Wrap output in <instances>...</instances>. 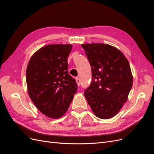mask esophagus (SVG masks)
I'll list each match as a JSON object with an SVG mask.
<instances>
[{
    "label": "esophagus",
    "instance_id": "obj_1",
    "mask_svg": "<svg viewBox=\"0 0 154 154\" xmlns=\"http://www.w3.org/2000/svg\"><path fill=\"white\" fill-rule=\"evenodd\" d=\"M76 83H77L78 85V86H80V83H81L80 79V78H76Z\"/></svg>",
    "mask_w": 154,
    "mask_h": 154
}]
</instances>
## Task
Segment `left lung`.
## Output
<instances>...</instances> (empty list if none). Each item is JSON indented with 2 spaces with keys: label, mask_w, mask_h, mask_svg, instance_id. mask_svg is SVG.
<instances>
[{
  "label": "left lung",
  "mask_w": 154,
  "mask_h": 154,
  "mask_svg": "<svg viewBox=\"0 0 154 154\" xmlns=\"http://www.w3.org/2000/svg\"><path fill=\"white\" fill-rule=\"evenodd\" d=\"M91 66L92 82L84 95L94 114L112 118L127 100L133 78L128 60L119 50L104 44H82Z\"/></svg>",
  "instance_id": "8db88e82"
}]
</instances>
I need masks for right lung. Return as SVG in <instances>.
<instances>
[{"label":"right lung","instance_id":"right-lung-1","mask_svg":"<svg viewBox=\"0 0 154 154\" xmlns=\"http://www.w3.org/2000/svg\"><path fill=\"white\" fill-rule=\"evenodd\" d=\"M71 45L42 48L32 56L26 70L29 96L42 113L57 119L67 110L77 91L75 79L68 72Z\"/></svg>","mask_w":154,"mask_h":154}]
</instances>
